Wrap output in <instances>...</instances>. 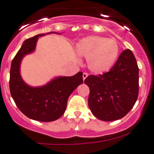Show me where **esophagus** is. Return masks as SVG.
<instances>
[{
    "label": "esophagus",
    "instance_id": "esophagus-1",
    "mask_svg": "<svg viewBox=\"0 0 154 154\" xmlns=\"http://www.w3.org/2000/svg\"><path fill=\"white\" fill-rule=\"evenodd\" d=\"M88 74H87V73H86V72L83 73V80H85V79H86V77H88Z\"/></svg>",
    "mask_w": 154,
    "mask_h": 154
}]
</instances>
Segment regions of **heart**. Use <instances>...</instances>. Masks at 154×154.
Returning <instances> with one entry per match:
<instances>
[{
    "label": "heart",
    "instance_id": "1",
    "mask_svg": "<svg viewBox=\"0 0 154 154\" xmlns=\"http://www.w3.org/2000/svg\"><path fill=\"white\" fill-rule=\"evenodd\" d=\"M76 51L79 56L87 59L88 67L91 72L100 74L109 71L116 64L119 46L116 40L88 36L79 41Z\"/></svg>",
    "mask_w": 154,
    "mask_h": 154
}]
</instances>
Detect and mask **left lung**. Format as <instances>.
<instances>
[{
	"label": "left lung",
	"instance_id": "1",
	"mask_svg": "<svg viewBox=\"0 0 154 154\" xmlns=\"http://www.w3.org/2000/svg\"><path fill=\"white\" fill-rule=\"evenodd\" d=\"M84 83L90 90L88 106L96 118L112 122L125 117L139 94V67L133 52L126 49L109 71L88 76Z\"/></svg>",
	"mask_w": 154,
	"mask_h": 154
}]
</instances>
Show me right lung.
Returning <instances> with one entry per match:
<instances>
[{
  "label": "right lung",
  "instance_id": "obj_1",
  "mask_svg": "<svg viewBox=\"0 0 154 154\" xmlns=\"http://www.w3.org/2000/svg\"><path fill=\"white\" fill-rule=\"evenodd\" d=\"M51 33V32H48ZM38 34L26 39L12 61L10 89L11 95L20 111L29 119L49 122L60 119L66 111L68 98L83 82V73L71 77H59L44 86L31 87L23 81L20 74V64L26 54L33 52Z\"/></svg>",
  "mask_w": 154,
  "mask_h": 154
}]
</instances>
